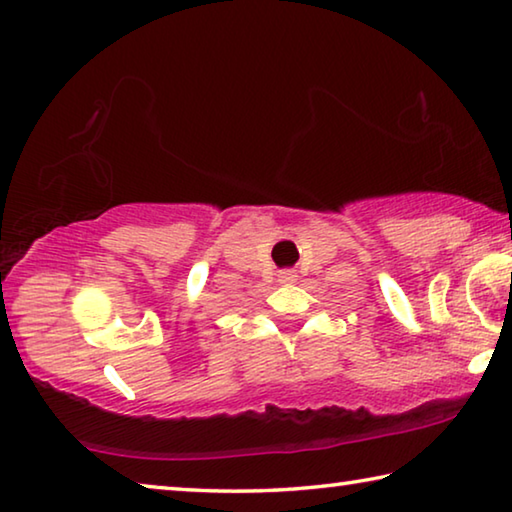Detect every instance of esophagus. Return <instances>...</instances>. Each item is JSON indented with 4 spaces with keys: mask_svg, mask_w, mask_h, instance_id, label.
<instances>
[{
    "mask_svg": "<svg viewBox=\"0 0 512 512\" xmlns=\"http://www.w3.org/2000/svg\"><path fill=\"white\" fill-rule=\"evenodd\" d=\"M280 280L282 282H293V280H296V275H293V271H282L280 273Z\"/></svg>",
    "mask_w": 512,
    "mask_h": 512,
    "instance_id": "esophagus-1",
    "label": "esophagus"
}]
</instances>
